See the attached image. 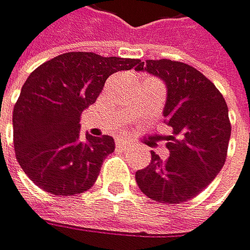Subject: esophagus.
<instances>
[{
	"mask_svg": "<svg viewBox=\"0 0 250 250\" xmlns=\"http://www.w3.org/2000/svg\"><path fill=\"white\" fill-rule=\"evenodd\" d=\"M115 144H117L118 149H126L129 146V141H126V140H117V141H115Z\"/></svg>",
	"mask_w": 250,
	"mask_h": 250,
	"instance_id": "1",
	"label": "esophagus"
}]
</instances>
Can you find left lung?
<instances>
[{
  "mask_svg": "<svg viewBox=\"0 0 250 250\" xmlns=\"http://www.w3.org/2000/svg\"><path fill=\"white\" fill-rule=\"evenodd\" d=\"M137 72L164 83L163 117L172 129L169 157L161 160L152 150L150 164L135 173L137 184L158 203L188 201L208 188L224 166L230 138L228 104L213 83L189 64L147 60Z\"/></svg>",
  "mask_w": 250,
  "mask_h": 250,
  "instance_id": "obj_1",
  "label": "left lung"
}]
</instances>
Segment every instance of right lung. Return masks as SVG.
<instances>
[{"mask_svg": "<svg viewBox=\"0 0 250 250\" xmlns=\"http://www.w3.org/2000/svg\"><path fill=\"white\" fill-rule=\"evenodd\" d=\"M140 62L69 52L29 75L13 109V144L21 169L38 188L52 195H75L93 186L115 141L89 133L83 138L80 117L112 73Z\"/></svg>", "mask_w": 250, "mask_h": 250, "instance_id": "1", "label": "right lung"}]
</instances>
